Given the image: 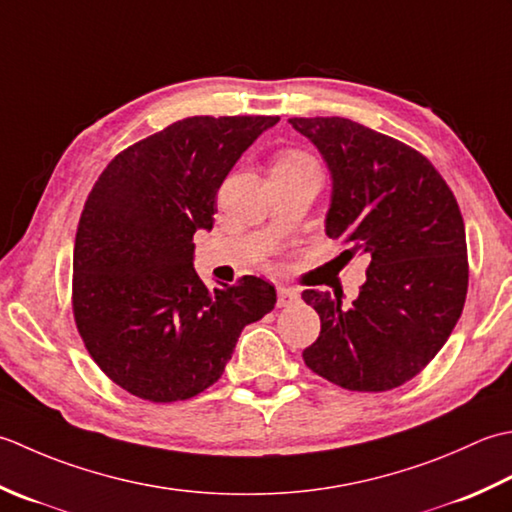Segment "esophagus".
<instances>
[{
  "mask_svg": "<svg viewBox=\"0 0 512 512\" xmlns=\"http://www.w3.org/2000/svg\"><path fill=\"white\" fill-rule=\"evenodd\" d=\"M298 300V291L291 287H278V307H291Z\"/></svg>",
  "mask_w": 512,
  "mask_h": 512,
  "instance_id": "34e87169",
  "label": "esophagus"
}]
</instances>
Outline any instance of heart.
<instances>
[{
	"label": "heart",
	"mask_w": 512,
	"mask_h": 512,
	"mask_svg": "<svg viewBox=\"0 0 512 512\" xmlns=\"http://www.w3.org/2000/svg\"><path fill=\"white\" fill-rule=\"evenodd\" d=\"M305 163H314L309 154L305 152H298V150H285V152H278L274 163H271V172L276 170H289V168H298V165H305Z\"/></svg>",
	"instance_id": "heart-1"
}]
</instances>
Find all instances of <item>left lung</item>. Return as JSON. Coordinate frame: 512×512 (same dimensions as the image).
<instances>
[{
	"instance_id": "left-lung-1",
	"label": "left lung",
	"mask_w": 512,
	"mask_h": 512,
	"mask_svg": "<svg viewBox=\"0 0 512 512\" xmlns=\"http://www.w3.org/2000/svg\"><path fill=\"white\" fill-rule=\"evenodd\" d=\"M329 165L327 236L369 258L351 307L305 289L320 316L307 367L349 391H391L415 378L451 336L468 291L464 218L424 154L342 117H294Z\"/></svg>"
}]
</instances>
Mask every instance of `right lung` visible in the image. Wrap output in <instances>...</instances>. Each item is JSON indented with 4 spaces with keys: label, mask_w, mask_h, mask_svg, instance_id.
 I'll list each match as a JSON object with an SVG mask.
<instances>
[{
    "label": "right lung",
    "mask_w": 512,
    "mask_h": 512,
    "mask_svg": "<svg viewBox=\"0 0 512 512\" xmlns=\"http://www.w3.org/2000/svg\"><path fill=\"white\" fill-rule=\"evenodd\" d=\"M278 117H187L119 152L79 218L72 314L90 358L123 391L168 404L221 378L241 331L276 289L256 276L210 289L194 271L196 229L216 192Z\"/></svg>",
    "instance_id": "1"
}]
</instances>
